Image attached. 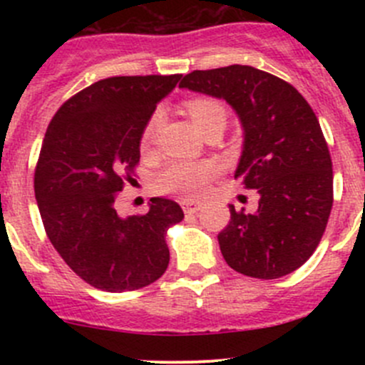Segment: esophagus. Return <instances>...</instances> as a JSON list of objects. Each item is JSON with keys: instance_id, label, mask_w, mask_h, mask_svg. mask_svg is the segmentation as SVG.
I'll return each mask as SVG.
<instances>
[{"instance_id": "1", "label": "esophagus", "mask_w": 365, "mask_h": 365, "mask_svg": "<svg viewBox=\"0 0 365 365\" xmlns=\"http://www.w3.org/2000/svg\"><path fill=\"white\" fill-rule=\"evenodd\" d=\"M201 206H203L201 201H192V200H183L182 201V208H183V212L187 213V215H192V213L200 212Z\"/></svg>"}]
</instances>
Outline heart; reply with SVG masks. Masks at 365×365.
Masks as SVG:
<instances>
[{
    "mask_svg": "<svg viewBox=\"0 0 365 365\" xmlns=\"http://www.w3.org/2000/svg\"><path fill=\"white\" fill-rule=\"evenodd\" d=\"M185 108L200 130H203L205 125L212 121L213 118L226 116L222 104L210 97L190 98ZM159 123L160 114L153 113L143 128V145L146 146L152 143ZM217 171H219V168H217L215 162H175L159 176L157 185L162 192L180 194V196L185 197H200L205 194L210 180L217 175Z\"/></svg>",
    "mask_w": 365,
    "mask_h": 365,
    "instance_id": "obj_1",
    "label": "heart"
}]
</instances>
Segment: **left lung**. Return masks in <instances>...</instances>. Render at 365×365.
Wrapping results in <instances>:
<instances>
[{"mask_svg": "<svg viewBox=\"0 0 365 365\" xmlns=\"http://www.w3.org/2000/svg\"><path fill=\"white\" fill-rule=\"evenodd\" d=\"M180 88L222 98L244 127L235 178L259 194L256 213L237 212L219 233L224 259L256 279L300 268L318 247L334 203L329 146L311 106L286 81L249 65L187 73Z\"/></svg>", "mask_w": 365, "mask_h": 365, "instance_id": "obj_1", "label": "left lung"}]
</instances>
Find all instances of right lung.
Segmentation results:
<instances>
[{"instance_id": "add662e5", "label": "right lung", "mask_w": 365, "mask_h": 365, "mask_svg": "<svg viewBox=\"0 0 365 365\" xmlns=\"http://www.w3.org/2000/svg\"><path fill=\"white\" fill-rule=\"evenodd\" d=\"M175 76L108 77L70 97L51 120L35 169V197L58 254L83 281L121 293L152 284L169 264L165 231L178 203L152 197L148 213L114 208L134 180L143 128Z\"/></svg>"}]
</instances>
